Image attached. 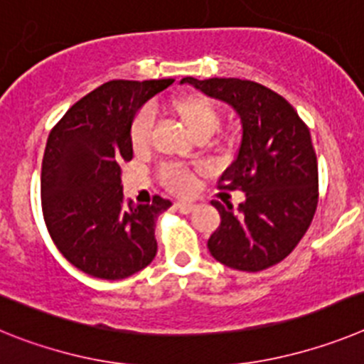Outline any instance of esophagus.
<instances>
[{"label": "esophagus", "mask_w": 364, "mask_h": 364, "mask_svg": "<svg viewBox=\"0 0 364 364\" xmlns=\"http://www.w3.org/2000/svg\"><path fill=\"white\" fill-rule=\"evenodd\" d=\"M196 207H198V205H196L194 201H178V203H176V208L183 214H191L192 210H196Z\"/></svg>", "instance_id": "obj_1"}]
</instances>
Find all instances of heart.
<instances>
[{
  "label": "heart",
  "mask_w": 364,
  "mask_h": 364,
  "mask_svg": "<svg viewBox=\"0 0 364 364\" xmlns=\"http://www.w3.org/2000/svg\"><path fill=\"white\" fill-rule=\"evenodd\" d=\"M172 106L173 112L178 113L183 124L186 126V129L194 137H201V135L210 137L218 129V126H220V107L207 95H179L178 99H173ZM154 121H156V117H154V109L151 107H141L135 113L132 126H129V139H132V144H134L135 150H143V148L148 146L151 137V129H154ZM163 179L166 183V186H170L176 192H188L194 186L192 173L188 170L181 168V166H168L163 172Z\"/></svg>",
  "instance_id": "heart-1"
}]
</instances>
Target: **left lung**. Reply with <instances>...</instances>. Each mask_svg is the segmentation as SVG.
I'll use <instances>...</instances> for the list:
<instances>
[{
	"instance_id": "1",
	"label": "left lung",
	"mask_w": 364,
	"mask_h": 364,
	"mask_svg": "<svg viewBox=\"0 0 364 364\" xmlns=\"http://www.w3.org/2000/svg\"><path fill=\"white\" fill-rule=\"evenodd\" d=\"M181 84L227 102L242 121L238 154L220 181L245 192V201L238 210L213 201L221 223L208 251L232 269H267L296 247L317 210V156L308 126L284 97L257 82L186 77Z\"/></svg>"
}]
</instances>
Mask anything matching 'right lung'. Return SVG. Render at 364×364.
Returning a JSON list of instances; mask_svg holds the SVG:
<instances>
[{"mask_svg": "<svg viewBox=\"0 0 364 364\" xmlns=\"http://www.w3.org/2000/svg\"><path fill=\"white\" fill-rule=\"evenodd\" d=\"M172 82H106L69 107L47 139L43 220L58 251L91 277L126 278L156 257V218L172 203L161 196L124 203L121 166L134 157L135 113Z\"/></svg>", "mask_w": 364, "mask_h": 364, "instance_id": "1", "label": "right lung"}]
</instances>
